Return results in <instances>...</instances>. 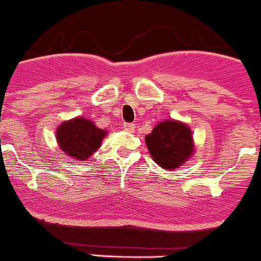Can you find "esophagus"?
Listing matches in <instances>:
<instances>
[{"mask_svg":"<svg viewBox=\"0 0 261 261\" xmlns=\"http://www.w3.org/2000/svg\"><path fill=\"white\" fill-rule=\"evenodd\" d=\"M122 128H124V130H126V132H133L136 126L133 122H124V124H122Z\"/></svg>","mask_w":261,"mask_h":261,"instance_id":"34e87169","label":"esophagus"}]
</instances>
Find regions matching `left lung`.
<instances>
[{
  "mask_svg": "<svg viewBox=\"0 0 261 261\" xmlns=\"http://www.w3.org/2000/svg\"><path fill=\"white\" fill-rule=\"evenodd\" d=\"M145 142L155 164L164 169H177L194 150L189 126L173 120L155 125L145 137Z\"/></svg>",
  "mask_w": 261,
  "mask_h": 261,
  "instance_id": "1",
  "label": "left lung"
}]
</instances>
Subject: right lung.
Returning <instances> with one entry per match:
<instances>
[{"instance_id":"add662e5","label":"right lung","mask_w":261,"mask_h":261,"mask_svg":"<svg viewBox=\"0 0 261 261\" xmlns=\"http://www.w3.org/2000/svg\"><path fill=\"white\" fill-rule=\"evenodd\" d=\"M106 130L95 126L83 117L63 122L57 130V140L67 155L75 160H87L100 148Z\"/></svg>"}]
</instances>
